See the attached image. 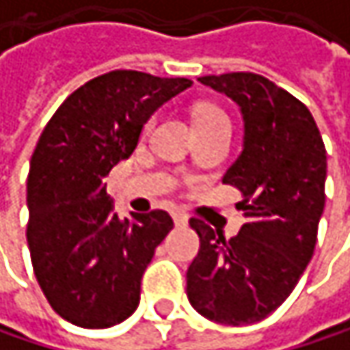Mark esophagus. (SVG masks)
Wrapping results in <instances>:
<instances>
[{"instance_id":"obj_1","label":"esophagus","mask_w":350,"mask_h":350,"mask_svg":"<svg viewBox=\"0 0 350 350\" xmlns=\"http://www.w3.org/2000/svg\"><path fill=\"white\" fill-rule=\"evenodd\" d=\"M172 217H174L176 225H180V227L188 223V215H186V213H184L182 208H176L174 213H172Z\"/></svg>"}]
</instances>
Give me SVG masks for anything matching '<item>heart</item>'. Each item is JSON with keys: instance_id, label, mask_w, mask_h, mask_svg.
<instances>
[{"instance_id": "1", "label": "heart", "mask_w": 350, "mask_h": 350, "mask_svg": "<svg viewBox=\"0 0 350 350\" xmlns=\"http://www.w3.org/2000/svg\"><path fill=\"white\" fill-rule=\"evenodd\" d=\"M194 121H196V125H206V123H229V117H227V113H225L221 107L202 105L196 109V113H194ZM152 125H154V119H152V121H148L146 131H150V129H152Z\"/></svg>"}]
</instances>
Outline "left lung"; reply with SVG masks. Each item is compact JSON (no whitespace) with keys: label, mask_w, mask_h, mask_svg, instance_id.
<instances>
[{"label":"left lung","mask_w":350,"mask_h":350,"mask_svg":"<svg viewBox=\"0 0 350 350\" xmlns=\"http://www.w3.org/2000/svg\"><path fill=\"white\" fill-rule=\"evenodd\" d=\"M198 81L241 107L243 152L223 182L241 192L247 221L225 239L190 219L200 249L186 271V294L196 312L241 326L271 314L312 259L326 200V150L308 107L269 79L227 72Z\"/></svg>","instance_id":"1"}]
</instances>
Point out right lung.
Masks as SVG:
<instances>
[{"label":"right lung","mask_w":350,"mask_h":350,"mask_svg":"<svg viewBox=\"0 0 350 350\" xmlns=\"http://www.w3.org/2000/svg\"><path fill=\"white\" fill-rule=\"evenodd\" d=\"M192 85L111 70L56 109L28 174V247L36 280L64 320L109 328L135 312L142 275L174 227L166 211L119 219L103 184L129 158L146 121Z\"/></svg>","instance_id":"right-lung-1"}]
</instances>
